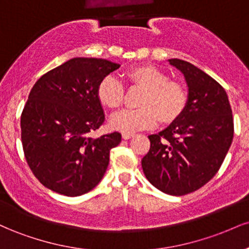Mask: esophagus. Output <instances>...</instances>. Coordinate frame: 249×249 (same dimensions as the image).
I'll return each mask as SVG.
<instances>
[{"mask_svg": "<svg viewBox=\"0 0 249 249\" xmlns=\"http://www.w3.org/2000/svg\"><path fill=\"white\" fill-rule=\"evenodd\" d=\"M122 137H123V139H125V141H127V139L132 138L133 134H132V133H123Z\"/></svg>", "mask_w": 249, "mask_h": 249, "instance_id": "obj_1", "label": "esophagus"}]
</instances>
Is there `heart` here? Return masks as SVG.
Returning a JSON list of instances; mask_svg holds the SVG:
<instances>
[{
    "instance_id": "obj_1",
    "label": "heart",
    "mask_w": 249,
    "mask_h": 249,
    "mask_svg": "<svg viewBox=\"0 0 249 249\" xmlns=\"http://www.w3.org/2000/svg\"><path fill=\"white\" fill-rule=\"evenodd\" d=\"M131 89L142 90L137 110L118 113L110 119L113 130L124 133L147 130L157 125H168L184 115L188 105V91L181 82L170 79L165 71L153 65H137L124 72ZM97 98L104 107L118 110L125 99V89L113 78L107 76L97 87Z\"/></svg>"
}]
</instances>
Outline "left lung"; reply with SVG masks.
<instances>
[{"label": "left lung", "mask_w": 249, "mask_h": 249, "mask_svg": "<svg viewBox=\"0 0 249 249\" xmlns=\"http://www.w3.org/2000/svg\"><path fill=\"white\" fill-rule=\"evenodd\" d=\"M188 87L186 111L158 134L142 159L148 181L171 196H185L215 176L233 141L232 108L225 89L206 72L178 58L168 59Z\"/></svg>", "instance_id": "8db88e82"}]
</instances>
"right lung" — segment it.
I'll return each instance as SVG.
<instances>
[{"mask_svg": "<svg viewBox=\"0 0 249 249\" xmlns=\"http://www.w3.org/2000/svg\"><path fill=\"white\" fill-rule=\"evenodd\" d=\"M119 67L76 57L43 75L31 89L21 116L22 145L30 170L53 192L82 196L107 172L110 150L122 134L92 138L89 133L105 121L97 87Z\"/></svg>", "mask_w": 249, "mask_h": 249, "instance_id": "obj_1", "label": "right lung"}]
</instances>
